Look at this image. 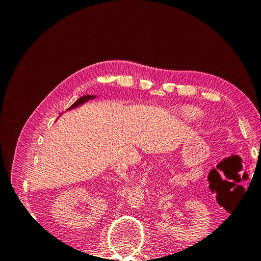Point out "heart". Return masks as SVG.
Instances as JSON below:
<instances>
[{
  "mask_svg": "<svg viewBox=\"0 0 261 261\" xmlns=\"http://www.w3.org/2000/svg\"><path fill=\"white\" fill-rule=\"evenodd\" d=\"M176 114L183 118V120L185 121H188V122H192V121H195L197 117H199V115L201 114V110L199 108L197 107H194V106H181L179 108H177L176 110ZM202 121H207L208 118L202 116L201 117Z\"/></svg>",
  "mask_w": 261,
  "mask_h": 261,
  "instance_id": "1",
  "label": "heart"
}]
</instances>
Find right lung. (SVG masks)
<instances>
[{
  "label": "right lung",
  "instance_id": "right-lung-1",
  "mask_svg": "<svg viewBox=\"0 0 261 261\" xmlns=\"http://www.w3.org/2000/svg\"><path fill=\"white\" fill-rule=\"evenodd\" d=\"M96 98V96H93V94H86V96H83L82 98H80L78 99L75 103H73L72 106H70L67 110H70V109H74V108H76V107H78V106H82V105H84L86 101H89V100H91V99H94Z\"/></svg>",
  "mask_w": 261,
  "mask_h": 261
}]
</instances>
